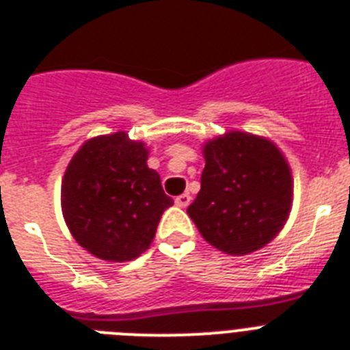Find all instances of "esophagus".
Returning a JSON list of instances; mask_svg holds the SVG:
<instances>
[{
	"label": "esophagus",
	"instance_id": "34e87169",
	"mask_svg": "<svg viewBox=\"0 0 350 350\" xmlns=\"http://www.w3.org/2000/svg\"><path fill=\"white\" fill-rule=\"evenodd\" d=\"M190 200H192V198H190L189 194H181L176 198V204H178V206H181V208H187V206L190 204Z\"/></svg>",
	"mask_w": 350,
	"mask_h": 350
}]
</instances>
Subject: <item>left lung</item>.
<instances>
[{
  "mask_svg": "<svg viewBox=\"0 0 350 350\" xmlns=\"http://www.w3.org/2000/svg\"><path fill=\"white\" fill-rule=\"evenodd\" d=\"M201 190L187 214L203 239L230 255L257 252L282 230L293 203L288 160L273 142L243 131L203 146Z\"/></svg>",
  "mask_w": 350,
  "mask_h": 350,
  "instance_id": "8db88e82",
  "label": "left lung"
}]
</instances>
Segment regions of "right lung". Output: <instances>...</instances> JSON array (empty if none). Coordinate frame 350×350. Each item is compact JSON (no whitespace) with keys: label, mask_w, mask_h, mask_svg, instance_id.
Segmentation results:
<instances>
[{"label":"right lung","mask_w":350,"mask_h":350,"mask_svg":"<svg viewBox=\"0 0 350 350\" xmlns=\"http://www.w3.org/2000/svg\"><path fill=\"white\" fill-rule=\"evenodd\" d=\"M147 156L146 144L118 131L84 142L68 163L62 215L77 243L102 260L126 262L144 254L161 214L174 204Z\"/></svg>","instance_id":"1"}]
</instances>
